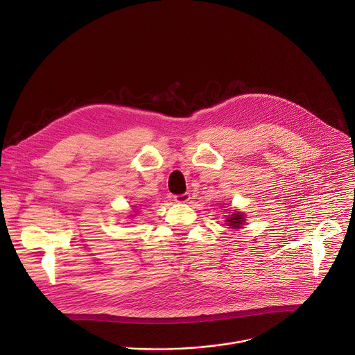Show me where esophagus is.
<instances>
[{
    "instance_id": "1",
    "label": "esophagus",
    "mask_w": 355,
    "mask_h": 355,
    "mask_svg": "<svg viewBox=\"0 0 355 355\" xmlns=\"http://www.w3.org/2000/svg\"><path fill=\"white\" fill-rule=\"evenodd\" d=\"M174 200L177 203H188L191 200V195L189 193H182V195H177L174 196Z\"/></svg>"
}]
</instances>
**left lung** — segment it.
Returning a JSON list of instances; mask_svg holds the SVG:
<instances>
[{
    "instance_id": "1",
    "label": "left lung",
    "mask_w": 355,
    "mask_h": 355,
    "mask_svg": "<svg viewBox=\"0 0 355 355\" xmlns=\"http://www.w3.org/2000/svg\"><path fill=\"white\" fill-rule=\"evenodd\" d=\"M225 222H226V225L230 226L232 229H240V226L244 225L245 219H244V215H243V214L234 211V213L227 215V218H226Z\"/></svg>"
}]
</instances>
